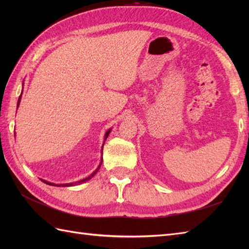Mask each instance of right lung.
<instances>
[{
  "label": "right lung",
  "instance_id": "add662e5",
  "mask_svg": "<svg viewBox=\"0 0 249 249\" xmlns=\"http://www.w3.org/2000/svg\"><path fill=\"white\" fill-rule=\"evenodd\" d=\"M21 96H22V93H21V95L19 96V99H18V104H17V108L19 107V104H20V100H21ZM110 131H111V128L109 129V130H107V133L105 134V140H104V144H105V141H106V139L108 138V136H109V134H110ZM104 144H103V146H104ZM102 151H103V149H102ZM103 157V156H102ZM102 162H103V158H102V160H100V163H99V166L96 168V170H95L91 176H89L88 178H83V179H80V181H78V182H75V183H66V184H54V183H51V182H48V181H45V179H41V181H43L44 183H46V184H48V185H52V186H62V187H70V186H75V185H78V184H82V183H86L87 181H89V179H91L95 174L97 173V171L99 170V168H100V166H102Z\"/></svg>",
  "mask_w": 249,
  "mask_h": 249
}]
</instances>
